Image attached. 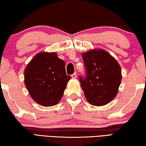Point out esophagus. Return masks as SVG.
Returning <instances> with one entry per match:
<instances>
[{
  "mask_svg": "<svg viewBox=\"0 0 146 146\" xmlns=\"http://www.w3.org/2000/svg\"><path fill=\"white\" fill-rule=\"evenodd\" d=\"M71 77H72V78H76V73H73V75H71Z\"/></svg>",
  "mask_w": 146,
  "mask_h": 146,
  "instance_id": "1",
  "label": "esophagus"
}]
</instances>
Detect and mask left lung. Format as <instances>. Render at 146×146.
I'll use <instances>...</instances> for the list:
<instances>
[{
    "mask_svg": "<svg viewBox=\"0 0 146 146\" xmlns=\"http://www.w3.org/2000/svg\"><path fill=\"white\" fill-rule=\"evenodd\" d=\"M82 56L87 75L80 80L86 100L95 106L107 104L118 93L122 80L120 66L104 49H91Z\"/></svg>",
    "mask_w": 146,
    "mask_h": 146,
    "instance_id": "8db88e82",
    "label": "left lung"
}]
</instances>
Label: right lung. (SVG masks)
I'll return each mask as SVG.
<instances>
[{"label": "right lung", "instance_id": "right-lung-1", "mask_svg": "<svg viewBox=\"0 0 146 146\" xmlns=\"http://www.w3.org/2000/svg\"><path fill=\"white\" fill-rule=\"evenodd\" d=\"M65 65L55 52L42 51L31 59L24 70V84L35 102L45 107L59 102L71 79Z\"/></svg>", "mask_w": 146, "mask_h": 146}]
</instances>
